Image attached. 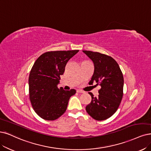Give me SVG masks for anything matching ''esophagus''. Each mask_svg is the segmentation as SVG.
Returning <instances> with one entry per match:
<instances>
[{
  "instance_id": "esophagus-1",
  "label": "esophagus",
  "mask_w": 151,
  "mask_h": 151,
  "mask_svg": "<svg viewBox=\"0 0 151 151\" xmlns=\"http://www.w3.org/2000/svg\"><path fill=\"white\" fill-rule=\"evenodd\" d=\"M76 92L79 93H84V91H83V90H77Z\"/></svg>"
}]
</instances>
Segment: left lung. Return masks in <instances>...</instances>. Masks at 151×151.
<instances>
[{
	"mask_svg": "<svg viewBox=\"0 0 151 151\" xmlns=\"http://www.w3.org/2000/svg\"><path fill=\"white\" fill-rule=\"evenodd\" d=\"M93 62L94 70L91 84L94 82L101 86L99 94L94 97L92 93L91 101L86 106L88 114L97 121L108 119L118 110L123 96L124 78L119 65L108 55L83 50Z\"/></svg>",
	"mask_w": 151,
	"mask_h": 151,
	"instance_id": "left-lung-1",
	"label": "left lung"
}]
</instances>
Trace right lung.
Wrapping results in <instances>:
<instances>
[{
  "label": "right lung",
  "mask_w": 151,
  "mask_h": 151,
  "mask_svg": "<svg viewBox=\"0 0 151 151\" xmlns=\"http://www.w3.org/2000/svg\"><path fill=\"white\" fill-rule=\"evenodd\" d=\"M79 50L52 51L41 55L33 64L29 78V98L35 113L43 119H58L66 110L76 90L58 88L60 75L69 60Z\"/></svg>",
  "instance_id": "1"
}]
</instances>
